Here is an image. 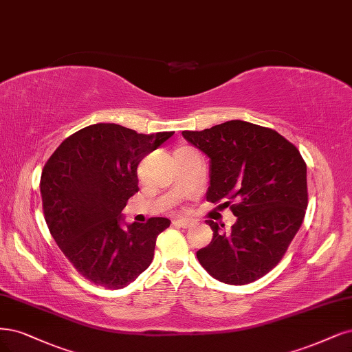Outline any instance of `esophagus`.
<instances>
[{"label":"esophagus","mask_w":352,"mask_h":352,"mask_svg":"<svg viewBox=\"0 0 352 352\" xmlns=\"http://www.w3.org/2000/svg\"><path fill=\"white\" fill-rule=\"evenodd\" d=\"M173 223H175L177 227H182V228H188V227L192 226V221L186 220V218H177V220H175Z\"/></svg>","instance_id":"1"}]
</instances>
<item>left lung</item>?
<instances>
[{
	"label": "left lung",
	"mask_w": 352,
	"mask_h": 352,
	"mask_svg": "<svg viewBox=\"0 0 352 352\" xmlns=\"http://www.w3.org/2000/svg\"><path fill=\"white\" fill-rule=\"evenodd\" d=\"M184 138L210 159L207 201H227L237 217L230 232L207 220L208 246L197 258L215 280L245 285L280 262L307 208V167L300 151L276 131L227 120Z\"/></svg>",
	"instance_id": "8db88e82"
}]
</instances>
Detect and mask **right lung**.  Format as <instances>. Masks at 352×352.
I'll list each match as a JSON object with an SVG mask.
<instances>
[{
  "label": "right lung",
  "mask_w": 352,
  "mask_h": 352,
  "mask_svg": "<svg viewBox=\"0 0 352 352\" xmlns=\"http://www.w3.org/2000/svg\"><path fill=\"white\" fill-rule=\"evenodd\" d=\"M175 132L144 135L116 124L82 128L60 142L41 176L45 220L59 249L89 281L118 289L148 268L170 220L126 224L140 190L137 167Z\"/></svg>",
  "instance_id": "right-lung-1"
}]
</instances>
